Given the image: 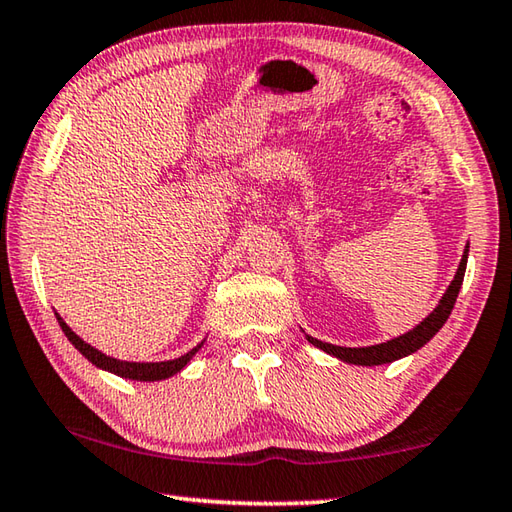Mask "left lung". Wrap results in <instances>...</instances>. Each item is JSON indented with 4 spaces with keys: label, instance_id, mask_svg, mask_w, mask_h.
I'll use <instances>...</instances> for the list:
<instances>
[{
    "label": "left lung",
    "instance_id": "obj_1",
    "mask_svg": "<svg viewBox=\"0 0 512 512\" xmlns=\"http://www.w3.org/2000/svg\"><path fill=\"white\" fill-rule=\"evenodd\" d=\"M468 251L470 245L465 247L463 251V258L459 263V270L454 274V281L447 285L445 294L438 301V306L429 312V315L420 321L416 328H411L409 333L400 335V337H393L389 342L384 344H375V346H362V348H346V346H335V344H328V342H319L315 337H308V342L312 346L321 348V351L337 357V360L348 362V364H357V366H380V364H389V362H396L400 357H407L411 353H416L418 348H423L429 339H432L438 330L443 328V324L447 321V317L452 315V308L456 303V297H459V290L463 285V276H465V265H468Z\"/></svg>",
    "mask_w": 512,
    "mask_h": 512
}]
</instances>
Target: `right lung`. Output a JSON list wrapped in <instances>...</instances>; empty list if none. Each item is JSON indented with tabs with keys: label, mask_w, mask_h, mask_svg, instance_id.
Instances as JSON below:
<instances>
[{
	"label": "right lung",
	"mask_w": 512,
	"mask_h": 512,
	"mask_svg": "<svg viewBox=\"0 0 512 512\" xmlns=\"http://www.w3.org/2000/svg\"><path fill=\"white\" fill-rule=\"evenodd\" d=\"M56 319L58 324L62 328V333L67 335V339L71 344H74L80 353H83L89 362H92L94 366H98V369L103 371H110L114 375H119V378H125V380H137V382H157V380H166L170 378V375H175L184 369V366L191 362V357L200 351V348L204 346V342L197 344L195 348H191V351L184 353L182 357H175V360H166V362H125V360H116V357H110L98 351V348L89 346L87 342H83L74 330H71L65 321H62V317L56 312Z\"/></svg>",
	"instance_id": "add662e5"
}]
</instances>
